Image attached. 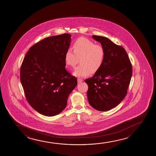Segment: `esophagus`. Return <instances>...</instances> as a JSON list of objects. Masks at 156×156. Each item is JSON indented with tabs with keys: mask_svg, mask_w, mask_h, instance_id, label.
I'll return each mask as SVG.
<instances>
[{
	"mask_svg": "<svg viewBox=\"0 0 156 156\" xmlns=\"http://www.w3.org/2000/svg\"><path fill=\"white\" fill-rule=\"evenodd\" d=\"M78 80V83H81V82H83V79H80V78H78L77 79Z\"/></svg>",
	"mask_w": 156,
	"mask_h": 156,
	"instance_id": "obj_1",
	"label": "esophagus"
}]
</instances>
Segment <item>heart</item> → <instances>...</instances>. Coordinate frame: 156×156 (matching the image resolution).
I'll use <instances>...</instances> for the list:
<instances>
[{
    "label": "heart",
    "mask_w": 156,
    "mask_h": 156,
    "mask_svg": "<svg viewBox=\"0 0 156 156\" xmlns=\"http://www.w3.org/2000/svg\"><path fill=\"white\" fill-rule=\"evenodd\" d=\"M73 51L69 48L65 54L66 65L74 67L80 58V65L77 66L73 75L78 77H85L96 73L102 66L105 57L103 47L96 45L85 38H79L73 45Z\"/></svg>",
    "instance_id": "1"
}]
</instances>
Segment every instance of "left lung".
Wrapping results in <instances>:
<instances>
[{
	"label": "left lung",
	"instance_id": "1",
	"mask_svg": "<svg viewBox=\"0 0 156 156\" xmlns=\"http://www.w3.org/2000/svg\"><path fill=\"white\" fill-rule=\"evenodd\" d=\"M105 51L102 66L91 78L86 79L88 86L87 98L96 110L109 111L117 107L126 96L132 75V66L125 49L105 37L93 36Z\"/></svg>",
	"mask_w": 156,
	"mask_h": 156
}]
</instances>
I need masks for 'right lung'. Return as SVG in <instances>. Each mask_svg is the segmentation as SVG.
<instances>
[{"label":"right lung","instance_id":"1","mask_svg":"<svg viewBox=\"0 0 156 156\" xmlns=\"http://www.w3.org/2000/svg\"><path fill=\"white\" fill-rule=\"evenodd\" d=\"M71 36L64 34L44 39L30 47L22 63L20 79L26 98L43 115L61 113L77 86V78L65 69Z\"/></svg>","mask_w":156,"mask_h":156}]
</instances>
